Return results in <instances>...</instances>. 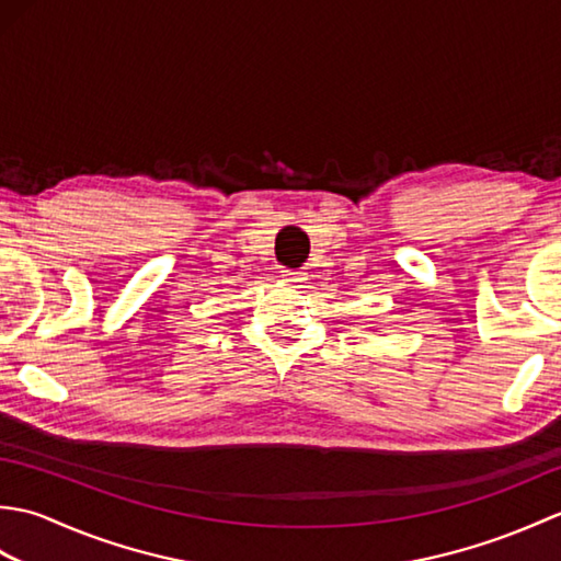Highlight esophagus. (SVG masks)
<instances>
[{"mask_svg":"<svg viewBox=\"0 0 561 561\" xmlns=\"http://www.w3.org/2000/svg\"><path fill=\"white\" fill-rule=\"evenodd\" d=\"M284 277H287V282L299 284V282L306 279V274L301 270H284Z\"/></svg>","mask_w":561,"mask_h":561,"instance_id":"esophagus-1","label":"esophagus"}]
</instances>
